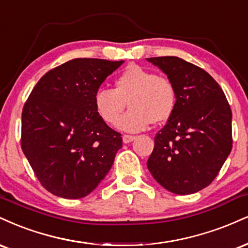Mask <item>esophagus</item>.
Masks as SVG:
<instances>
[{
  "mask_svg": "<svg viewBox=\"0 0 248 248\" xmlns=\"http://www.w3.org/2000/svg\"><path fill=\"white\" fill-rule=\"evenodd\" d=\"M136 139V136H131V135H124L123 136V141L125 144H129V142L133 141Z\"/></svg>",
  "mask_w": 248,
  "mask_h": 248,
  "instance_id": "34e87169",
  "label": "esophagus"
}]
</instances>
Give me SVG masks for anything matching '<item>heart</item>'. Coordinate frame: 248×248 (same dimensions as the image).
<instances>
[{
  "mask_svg": "<svg viewBox=\"0 0 248 248\" xmlns=\"http://www.w3.org/2000/svg\"><path fill=\"white\" fill-rule=\"evenodd\" d=\"M129 103L131 109L121 120ZM177 103L175 84L170 78L142 67L131 65L115 80V89L101 88L95 93V111L104 123L127 132L145 130L151 123L167 122Z\"/></svg>",
  "mask_w": 248,
  "mask_h": 248,
  "instance_id": "heart-1",
  "label": "heart"
}]
</instances>
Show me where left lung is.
Here are the masks:
<instances>
[{
  "label": "left lung",
  "instance_id": "1",
  "mask_svg": "<svg viewBox=\"0 0 248 248\" xmlns=\"http://www.w3.org/2000/svg\"><path fill=\"white\" fill-rule=\"evenodd\" d=\"M147 60L177 93L175 111L154 137L147 168L171 193H197L216 179L232 150L231 108L219 84L199 66L177 57Z\"/></svg>",
  "mask_w": 248,
  "mask_h": 248
}]
</instances>
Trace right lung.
<instances>
[{
    "mask_svg": "<svg viewBox=\"0 0 248 248\" xmlns=\"http://www.w3.org/2000/svg\"><path fill=\"white\" fill-rule=\"evenodd\" d=\"M123 61L78 58L38 81L22 111L20 146L38 181L62 199H82L110 170L122 135L95 111L94 96Z\"/></svg>",
    "mask_w": 248,
    "mask_h": 248,
    "instance_id": "1",
    "label": "right lung"
}]
</instances>
